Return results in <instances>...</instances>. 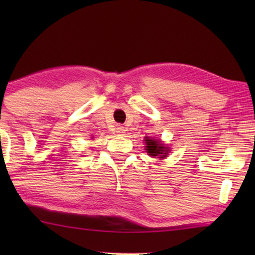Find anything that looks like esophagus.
Returning <instances> with one entry per match:
<instances>
[{"label": "esophagus", "mask_w": 255, "mask_h": 255, "mask_svg": "<svg viewBox=\"0 0 255 255\" xmlns=\"http://www.w3.org/2000/svg\"><path fill=\"white\" fill-rule=\"evenodd\" d=\"M125 131H127V128H125L124 127H118V128H117V133H118V134L123 135V134L125 133Z\"/></svg>", "instance_id": "obj_1"}]
</instances>
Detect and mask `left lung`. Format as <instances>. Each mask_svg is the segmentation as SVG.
<instances>
[{"instance_id":"8db88e82","label":"left lung","mask_w":255,"mask_h":255,"mask_svg":"<svg viewBox=\"0 0 255 255\" xmlns=\"http://www.w3.org/2000/svg\"><path fill=\"white\" fill-rule=\"evenodd\" d=\"M145 142L146 152H147L149 155L159 156L160 159L166 158L167 153H168V147H166L161 141L155 140V139H152L149 137H145Z\"/></svg>"}]
</instances>
